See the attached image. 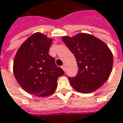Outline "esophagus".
Here are the masks:
<instances>
[{
  "mask_svg": "<svg viewBox=\"0 0 123 123\" xmlns=\"http://www.w3.org/2000/svg\"><path fill=\"white\" fill-rule=\"evenodd\" d=\"M61 68H62V70H63L64 71H65V70H66V68H65V65H62V66Z\"/></svg>",
  "mask_w": 123,
  "mask_h": 123,
  "instance_id": "esophagus-1",
  "label": "esophagus"
}]
</instances>
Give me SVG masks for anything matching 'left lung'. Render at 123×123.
<instances>
[{"mask_svg": "<svg viewBox=\"0 0 123 123\" xmlns=\"http://www.w3.org/2000/svg\"><path fill=\"white\" fill-rule=\"evenodd\" d=\"M63 42L76 58L79 71L69 77L73 89L91 93L104 84L113 68V54L106 43L94 36L81 33L73 37H63Z\"/></svg>", "mask_w": 123, "mask_h": 123, "instance_id": "left-lung-1", "label": "left lung"}]
</instances>
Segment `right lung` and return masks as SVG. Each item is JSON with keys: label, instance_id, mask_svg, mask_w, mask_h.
Listing matches in <instances>:
<instances>
[{"label": "right lung", "instance_id": "right-lung-1", "mask_svg": "<svg viewBox=\"0 0 123 123\" xmlns=\"http://www.w3.org/2000/svg\"><path fill=\"white\" fill-rule=\"evenodd\" d=\"M52 39L41 33L30 36L19 48L13 62L17 82L27 93L39 97L52 94L64 71L49 54Z\"/></svg>", "mask_w": 123, "mask_h": 123}]
</instances>
